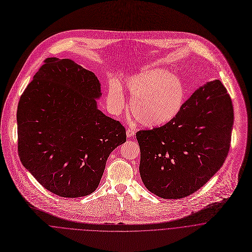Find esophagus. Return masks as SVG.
<instances>
[{"label": "esophagus", "mask_w": 252, "mask_h": 252, "mask_svg": "<svg viewBox=\"0 0 252 252\" xmlns=\"http://www.w3.org/2000/svg\"><path fill=\"white\" fill-rule=\"evenodd\" d=\"M135 133H136V131H135V129H133V128H128L127 131H126V135H127L128 138L133 137V136L135 135Z\"/></svg>", "instance_id": "esophagus-1"}]
</instances>
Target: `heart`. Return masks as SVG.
Here are the masks:
<instances>
[{
    "mask_svg": "<svg viewBox=\"0 0 252 252\" xmlns=\"http://www.w3.org/2000/svg\"><path fill=\"white\" fill-rule=\"evenodd\" d=\"M124 88L131 95L130 108L142 126L154 128L172 121L185 101V86L179 76L161 68H146L126 78ZM107 102L114 114L126 107L124 93L117 82L109 85Z\"/></svg>",
    "mask_w": 252,
    "mask_h": 252,
    "instance_id": "obj_1",
    "label": "heart"
}]
</instances>
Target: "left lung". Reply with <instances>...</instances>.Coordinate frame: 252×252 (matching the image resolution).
I'll use <instances>...</instances> for the list:
<instances>
[{
	"label": "left lung",
	"mask_w": 252,
	"mask_h": 252,
	"mask_svg": "<svg viewBox=\"0 0 252 252\" xmlns=\"http://www.w3.org/2000/svg\"><path fill=\"white\" fill-rule=\"evenodd\" d=\"M232 126L233 106L223 84L217 79L199 87L172 121L136 133L145 187L172 199L199 189L223 165Z\"/></svg>",
	"instance_id": "8db88e82"
}]
</instances>
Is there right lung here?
Listing matches in <instances>:
<instances>
[{
	"mask_svg": "<svg viewBox=\"0 0 252 252\" xmlns=\"http://www.w3.org/2000/svg\"><path fill=\"white\" fill-rule=\"evenodd\" d=\"M100 95L93 72L71 60L49 58L20 98V160L57 195L93 192L110 153L126 142L124 126L97 108Z\"/></svg>",
	"mask_w": 252,
	"mask_h": 252,
	"instance_id": "add662e5",
	"label": "right lung"
}]
</instances>
